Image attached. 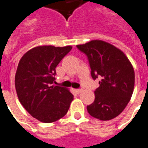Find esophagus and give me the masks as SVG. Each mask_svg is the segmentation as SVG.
<instances>
[{
    "label": "esophagus",
    "instance_id": "1",
    "mask_svg": "<svg viewBox=\"0 0 148 148\" xmlns=\"http://www.w3.org/2000/svg\"><path fill=\"white\" fill-rule=\"evenodd\" d=\"M82 90H83V89H82V88H79V89H76V92H77L78 94H79V93H81Z\"/></svg>",
    "mask_w": 148,
    "mask_h": 148
}]
</instances>
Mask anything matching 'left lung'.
<instances>
[{
	"label": "left lung",
	"mask_w": 148,
	"mask_h": 148,
	"mask_svg": "<svg viewBox=\"0 0 148 148\" xmlns=\"http://www.w3.org/2000/svg\"><path fill=\"white\" fill-rule=\"evenodd\" d=\"M76 47L87 55L92 78L102 79L87 112L102 121L113 119L124 110L132 95L135 73L131 62L121 50L101 40Z\"/></svg>",
	"instance_id": "left-lung-1"
}]
</instances>
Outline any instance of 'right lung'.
<instances>
[{"label": "right lung", "mask_w": 148, "mask_h": 148, "mask_svg": "<svg viewBox=\"0 0 148 148\" xmlns=\"http://www.w3.org/2000/svg\"><path fill=\"white\" fill-rule=\"evenodd\" d=\"M72 48L37 46L19 61L15 76L17 96L26 110L42 122H54L63 117L73 100L67 88L51 86L56 67Z\"/></svg>", "instance_id": "add662e5"}]
</instances>
